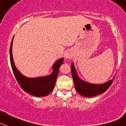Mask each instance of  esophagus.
<instances>
[{
	"mask_svg": "<svg viewBox=\"0 0 126 126\" xmlns=\"http://www.w3.org/2000/svg\"><path fill=\"white\" fill-rule=\"evenodd\" d=\"M64 56H65V58H66V59H68L70 58V55L69 54H66L64 55Z\"/></svg>",
	"mask_w": 126,
	"mask_h": 126,
	"instance_id": "34e87169",
	"label": "esophagus"
}]
</instances>
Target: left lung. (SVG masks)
Returning a JSON list of instances; mask_svg holds the SVG:
<instances>
[{
	"instance_id": "left-lung-1",
	"label": "left lung",
	"mask_w": 126,
	"mask_h": 126,
	"mask_svg": "<svg viewBox=\"0 0 126 126\" xmlns=\"http://www.w3.org/2000/svg\"><path fill=\"white\" fill-rule=\"evenodd\" d=\"M72 75L74 80L75 90L81 96L84 97H92L103 93L109 89L114 80V78L111 80L103 84H93L83 81L79 79L75 71L74 63L71 64Z\"/></svg>"
}]
</instances>
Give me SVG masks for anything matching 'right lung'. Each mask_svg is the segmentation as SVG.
Wrapping results in <instances>:
<instances>
[{
  "label": "right lung",
  "instance_id": "obj_1",
  "mask_svg": "<svg viewBox=\"0 0 126 126\" xmlns=\"http://www.w3.org/2000/svg\"><path fill=\"white\" fill-rule=\"evenodd\" d=\"M13 40V38L10 46V62L13 74L20 87L27 93L37 97L47 96L51 93L54 88L56 80L59 73V69L60 66L63 63V58L60 59L56 62L53 65V72L51 75L40 78H27L20 74L19 71L16 69L13 62L12 54Z\"/></svg>",
  "mask_w": 126,
  "mask_h": 126
}]
</instances>
